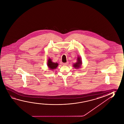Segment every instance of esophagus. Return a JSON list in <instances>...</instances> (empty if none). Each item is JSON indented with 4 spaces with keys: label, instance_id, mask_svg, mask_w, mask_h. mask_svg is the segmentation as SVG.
<instances>
[{
    "label": "esophagus",
    "instance_id": "34e87169",
    "mask_svg": "<svg viewBox=\"0 0 124 124\" xmlns=\"http://www.w3.org/2000/svg\"><path fill=\"white\" fill-rule=\"evenodd\" d=\"M68 62H67V63H63V65H64V66H66V65H68Z\"/></svg>",
    "mask_w": 124,
    "mask_h": 124
}]
</instances>
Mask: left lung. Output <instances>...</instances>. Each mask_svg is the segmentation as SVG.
Wrapping results in <instances>:
<instances>
[{
    "label": "left lung",
    "mask_w": 124,
    "mask_h": 124,
    "mask_svg": "<svg viewBox=\"0 0 124 124\" xmlns=\"http://www.w3.org/2000/svg\"><path fill=\"white\" fill-rule=\"evenodd\" d=\"M77 61V62H76L73 65V67L75 68H76V69L79 68L81 67L82 64L81 59V58L80 57H78Z\"/></svg>",
    "instance_id": "left-lung-1"
}]
</instances>
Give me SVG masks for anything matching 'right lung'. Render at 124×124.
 <instances>
[{"instance_id":"add662e5","label":"right lung","mask_w":124,"mask_h":124,"mask_svg":"<svg viewBox=\"0 0 124 124\" xmlns=\"http://www.w3.org/2000/svg\"><path fill=\"white\" fill-rule=\"evenodd\" d=\"M47 65L50 70H54V69L57 68V66L58 65V64L57 63L53 62L51 61V58H49L47 61Z\"/></svg>"}]
</instances>
